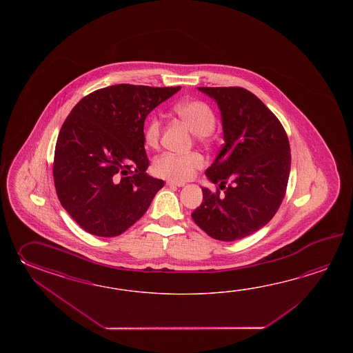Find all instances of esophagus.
<instances>
[{"label": "esophagus", "mask_w": 353, "mask_h": 353, "mask_svg": "<svg viewBox=\"0 0 353 353\" xmlns=\"http://www.w3.org/2000/svg\"><path fill=\"white\" fill-rule=\"evenodd\" d=\"M166 185L169 187H184L183 181H174V180H166Z\"/></svg>", "instance_id": "esophagus-1"}]
</instances>
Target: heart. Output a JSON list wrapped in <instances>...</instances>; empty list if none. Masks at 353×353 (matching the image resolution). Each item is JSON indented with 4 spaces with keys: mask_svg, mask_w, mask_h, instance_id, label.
<instances>
[{
    "mask_svg": "<svg viewBox=\"0 0 353 353\" xmlns=\"http://www.w3.org/2000/svg\"><path fill=\"white\" fill-rule=\"evenodd\" d=\"M173 110L198 135L210 134L216 125V114L212 107L199 99L183 101L174 105ZM160 137L161 120L158 116H151L143 130V140L146 146L150 149H157L160 143ZM203 165L204 159L199 152H165L154 160L152 173L160 178L174 181H185L192 179L195 172Z\"/></svg>",
    "mask_w": 353,
    "mask_h": 353,
    "instance_id": "b5f03b06",
    "label": "heart"
}]
</instances>
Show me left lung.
<instances>
[{"instance_id": "8db88e82", "label": "left lung", "mask_w": 353, "mask_h": 353, "mask_svg": "<svg viewBox=\"0 0 353 353\" xmlns=\"http://www.w3.org/2000/svg\"><path fill=\"white\" fill-rule=\"evenodd\" d=\"M198 90L217 102L222 116L225 143L205 175L225 192L203 188L202 204L192 218L212 239L241 240L268 225L285 196L289 139L278 117L250 90Z\"/></svg>"}]
</instances>
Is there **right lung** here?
Returning a JSON list of instances; mask_svg holds the SVG:
<instances>
[{"instance_id": "right-lung-1", "label": "right lung", "mask_w": 353, "mask_h": 353, "mask_svg": "<svg viewBox=\"0 0 353 353\" xmlns=\"http://www.w3.org/2000/svg\"><path fill=\"white\" fill-rule=\"evenodd\" d=\"M180 87L116 84L82 98L60 128L53 176L84 231L116 237L143 217L164 180L146 173L143 122Z\"/></svg>"}]
</instances>
